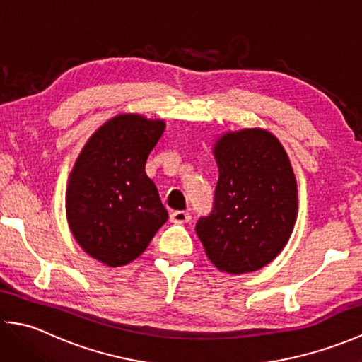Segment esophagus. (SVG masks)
<instances>
[{
	"label": "esophagus",
	"instance_id": "esophagus-1",
	"mask_svg": "<svg viewBox=\"0 0 362 362\" xmlns=\"http://www.w3.org/2000/svg\"><path fill=\"white\" fill-rule=\"evenodd\" d=\"M169 219H171V222H174V224H185V222H189L191 216L188 211H174L171 213Z\"/></svg>",
	"mask_w": 362,
	"mask_h": 362
}]
</instances>
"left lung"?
Masks as SVG:
<instances>
[{
    "instance_id": "left-lung-1",
    "label": "left lung",
    "mask_w": 362,
    "mask_h": 362,
    "mask_svg": "<svg viewBox=\"0 0 362 362\" xmlns=\"http://www.w3.org/2000/svg\"><path fill=\"white\" fill-rule=\"evenodd\" d=\"M219 168L210 216L196 233L221 272H255L288 244L297 219V180L274 134L252 127L222 134L213 146Z\"/></svg>"
}]
</instances>
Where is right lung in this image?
<instances>
[{
	"label": "right lung",
	"instance_id": "1",
	"mask_svg": "<svg viewBox=\"0 0 362 362\" xmlns=\"http://www.w3.org/2000/svg\"><path fill=\"white\" fill-rule=\"evenodd\" d=\"M163 119L119 113L91 135L68 179L65 209L74 240L110 267L132 263L168 221L146 160L165 132Z\"/></svg>",
	"mask_w": 362,
	"mask_h": 362
}]
</instances>
